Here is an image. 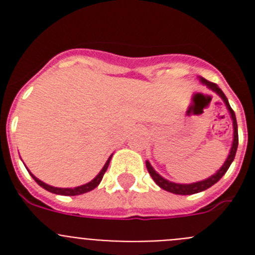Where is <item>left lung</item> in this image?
Segmentation results:
<instances>
[{"label":"left lung","mask_w":255,"mask_h":255,"mask_svg":"<svg viewBox=\"0 0 255 255\" xmlns=\"http://www.w3.org/2000/svg\"><path fill=\"white\" fill-rule=\"evenodd\" d=\"M199 82L202 84L207 85L209 91L215 92L218 97H220L221 100L224 101L225 106H226L227 111H229L230 117H231V120H233V128H234V139H233V144H231V149H230L229 155H227L226 161L224 162V164L221 166L220 170L216 171V173H213L212 176L207 177L204 180H200V181L197 182H191V184H179V182H173L170 181V180L164 179L159 175L154 168L152 167V164L149 163V161H145V166H147V170L149 172V175L152 176V179L154 180V182L157 185L159 186L161 189L166 191H170L172 194H179V195H190V194H195V193H200V191L207 190L208 188L213 186L221 177L224 176L226 171L229 170L230 164L233 163L234 158H235L236 154V149H238V144H239V135H238V123H236V117H235V112L233 111V108L230 107V103L227 101L226 96L224 94V92L221 91L220 88H218L217 84L215 83H211L208 80H206L204 78L199 76Z\"/></svg>","instance_id":"1"}]
</instances>
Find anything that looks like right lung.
Masks as SVG:
<instances>
[{"label":"right lung","mask_w":255,"mask_h":255,"mask_svg":"<svg viewBox=\"0 0 255 255\" xmlns=\"http://www.w3.org/2000/svg\"><path fill=\"white\" fill-rule=\"evenodd\" d=\"M111 158H112V154L110 155V158L107 159V162L105 163L102 170L100 171V173H98V175H97L92 181L87 182V184H84V185L76 186V188H56V186H51L48 185V184H46V182L42 181V180L38 179V177H35L31 172L29 173H30V176L35 180V182H37L38 185L42 186L43 189H46V190L49 191V193H53V194H58V195H80V194H84V193H88V191L93 190V189H96L97 186L100 185V182L102 181L103 175H105V172L107 171L108 164H110Z\"/></svg>","instance_id":"obj_1"}]
</instances>
